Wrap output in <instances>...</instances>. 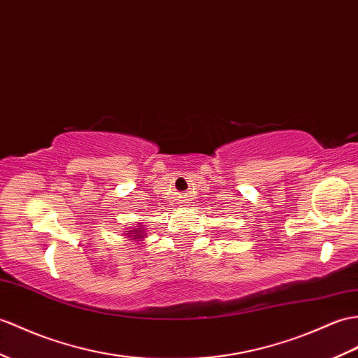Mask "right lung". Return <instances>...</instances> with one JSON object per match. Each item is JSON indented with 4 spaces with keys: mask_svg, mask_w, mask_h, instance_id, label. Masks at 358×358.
Here are the masks:
<instances>
[{
    "mask_svg": "<svg viewBox=\"0 0 358 358\" xmlns=\"http://www.w3.org/2000/svg\"><path fill=\"white\" fill-rule=\"evenodd\" d=\"M123 235H124V238H129L132 241H136V243H140L141 239L146 238L145 227L141 226V222H138L137 226H134V227L127 229V234H123Z\"/></svg>",
    "mask_w": 358,
    "mask_h": 358,
    "instance_id": "obj_1",
    "label": "right lung"
}]
</instances>
